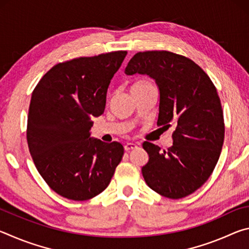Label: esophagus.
<instances>
[{
    "label": "esophagus",
    "mask_w": 249,
    "mask_h": 249,
    "mask_svg": "<svg viewBox=\"0 0 249 249\" xmlns=\"http://www.w3.org/2000/svg\"><path fill=\"white\" fill-rule=\"evenodd\" d=\"M136 148H137V145L134 144V142H127V144H125V146H124V149L126 151H129V150H133Z\"/></svg>",
    "instance_id": "34e87169"
}]
</instances>
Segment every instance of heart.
<instances>
[{"instance_id": "heart-1", "label": "heart", "mask_w": 249, "mask_h": 249, "mask_svg": "<svg viewBox=\"0 0 249 249\" xmlns=\"http://www.w3.org/2000/svg\"><path fill=\"white\" fill-rule=\"evenodd\" d=\"M144 84H149V82H146V81H141V82H137V83H135L134 86H144Z\"/></svg>"}]
</instances>
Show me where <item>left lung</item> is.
I'll return each mask as SVG.
<instances>
[{"label":"left lung","instance_id":"8db88e82","mask_svg":"<svg viewBox=\"0 0 249 249\" xmlns=\"http://www.w3.org/2000/svg\"><path fill=\"white\" fill-rule=\"evenodd\" d=\"M125 73L147 74L159 90L157 125L175 126L168 150L142 142L149 160L142 168L147 185L169 199L197 190L215 168L224 142L221 100L209 75L195 61L166 50L137 53Z\"/></svg>","mask_w":249,"mask_h":249}]
</instances>
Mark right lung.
Masks as SVG:
<instances>
[{
  "label": "right lung",
  "instance_id": "obj_1",
  "mask_svg": "<svg viewBox=\"0 0 249 249\" xmlns=\"http://www.w3.org/2000/svg\"><path fill=\"white\" fill-rule=\"evenodd\" d=\"M127 52L81 57L53 67L33 91L27 142L50 188L84 201L104 191L124 155L122 144L92 138V119L102 115L107 92Z\"/></svg>",
  "mask_w": 249,
  "mask_h": 249
}]
</instances>
